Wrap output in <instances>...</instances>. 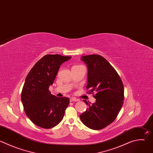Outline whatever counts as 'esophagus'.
Listing matches in <instances>:
<instances>
[{"mask_svg": "<svg viewBox=\"0 0 153 153\" xmlns=\"http://www.w3.org/2000/svg\"><path fill=\"white\" fill-rule=\"evenodd\" d=\"M70 101H71V102H72V101H79V100L76 98H74V97H71L70 98Z\"/></svg>", "mask_w": 153, "mask_h": 153, "instance_id": "1", "label": "esophagus"}]
</instances>
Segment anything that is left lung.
<instances>
[{"instance_id": "8db88e82", "label": "left lung", "mask_w": 153, "mask_h": 153, "mask_svg": "<svg viewBox=\"0 0 153 153\" xmlns=\"http://www.w3.org/2000/svg\"><path fill=\"white\" fill-rule=\"evenodd\" d=\"M81 59L87 65V92L94 94L96 102L91 105L84 100L89 108L80 115L82 122L88 128L100 130L111 124L117 117L123 105L124 90L123 82L115 68L98 55L83 56Z\"/></svg>"}]
</instances>
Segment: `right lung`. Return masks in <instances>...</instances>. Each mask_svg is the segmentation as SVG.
Masks as SVG:
<instances>
[{"label":"right lung","mask_w":153,"mask_h":153,"mask_svg":"<svg viewBox=\"0 0 153 153\" xmlns=\"http://www.w3.org/2000/svg\"><path fill=\"white\" fill-rule=\"evenodd\" d=\"M71 56L46 55L28 73L22 91L21 99L27 117L35 125L50 128L63 119L70 103L67 97H58L49 91L61 65Z\"/></svg>","instance_id":"obj_1"}]
</instances>
